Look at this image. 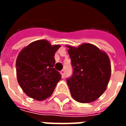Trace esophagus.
Instances as JSON below:
<instances>
[{"instance_id": "esophagus-1", "label": "esophagus", "mask_w": 126, "mask_h": 126, "mask_svg": "<svg viewBox=\"0 0 126 126\" xmlns=\"http://www.w3.org/2000/svg\"><path fill=\"white\" fill-rule=\"evenodd\" d=\"M61 74L62 78H64V77H65V71H64V70H61Z\"/></svg>"}]
</instances>
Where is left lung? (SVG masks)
Returning <instances> with one entry per match:
<instances>
[{"label": "left lung", "mask_w": 126, "mask_h": 126, "mask_svg": "<svg viewBox=\"0 0 126 126\" xmlns=\"http://www.w3.org/2000/svg\"><path fill=\"white\" fill-rule=\"evenodd\" d=\"M68 47L74 71L67 79L70 93L82 103L96 100L105 91L111 77V63L106 52L88 43Z\"/></svg>", "instance_id": "left-lung-1"}]
</instances>
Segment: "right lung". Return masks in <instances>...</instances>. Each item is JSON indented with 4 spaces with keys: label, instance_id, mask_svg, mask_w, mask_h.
Returning <instances> with one entry per match:
<instances>
[{
    "label": "right lung",
    "instance_id": "right-lung-1",
    "mask_svg": "<svg viewBox=\"0 0 126 126\" xmlns=\"http://www.w3.org/2000/svg\"><path fill=\"white\" fill-rule=\"evenodd\" d=\"M60 47L40 40L30 43L19 53L16 60L17 78L28 96L43 100L51 96L61 79L55 68V52Z\"/></svg>",
    "mask_w": 126,
    "mask_h": 126
}]
</instances>
